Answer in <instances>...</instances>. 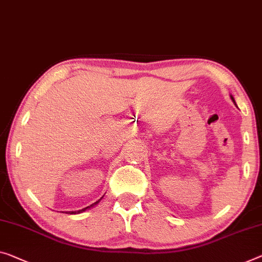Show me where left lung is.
Returning a JSON list of instances; mask_svg holds the SVG:
<instances>
[{"label": "left lung", "mask_w": 262, "mask_h": 262, "mask_svg": "<svg viewBox=\"0 0 262 262\" xmlns=\"http://www.w3.org/2000/svg\"><path fill=\"white\" fill-rule=\"evenodd\" d=\"M232 98V100H233V102H234V98H233V97H231ZM235 103V102H234Z\"/></svg>", "instance_id": "8db88e82"}]
</instances>
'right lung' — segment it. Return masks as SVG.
Returning <instances> with one entry per match:
<instances>
[{
  "label": "right lung",
  "instance_id": "obj_1",
  "mask_svg": "<svg viewBox=\"0 0 262 262\" xmlns=\"http://www.w3.org/2000/svg\"><path fill=\"white\" fill-rule=\"evenodd\" d=\"M102 200V198H100L99 200H97L96 201V203H94V204H91L90 206H88V207H85V208H82V210H79V211H72V212H68V214H76V213H82V212H84V211H86L88 208H90V207H92V206H95V205H97L99 201Z\"/></svg>",
  "mask_w": 262,
  "mask_h": 262
}]
</instances>
